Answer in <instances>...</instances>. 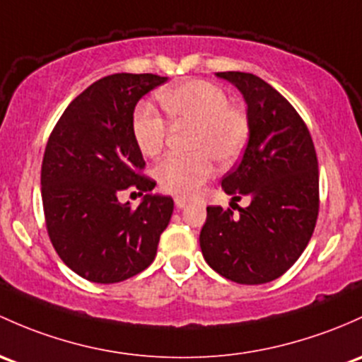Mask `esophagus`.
Listing matches in <instances>:
<instances>
[{
	"mask_svg": "<svg viewBox=\"0 0 362 362\" xmlns=\"http://www.w3.org/2000/svg\"><path fill=\"white\" fill-rule=\"evenodd\" d=\"M189 204V201L185 199V197H175V206L178 208V210H182V208H185Z\"/></svg>",
	"mask_w": 362,
	"mask_h": 362,
	"instance_id": "1",
	"label": "esophagus"
}]
</instances>
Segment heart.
<instances>
[{
  "mask_svg": "<svg viewBox=\"0 0 362 362\" xmlns=\"http://www.w3.org/2000/svg\"><path fill=\"white\" fill-rule=\"evenodd\" d=\"M170 121L177 127H194L189 156H168L156 166L154 175L163 191L194 196L215 171V161L230 165L239 158L250 135L248 116L229 104L220 86L203 79H191L165 88L158 95ZM133 139L142 154L158 156L168 136V124L149 104L133 114Z\"/></svg>",
  "mask_w": 362,
  "mask_h": 362,
  "instance_id": "obj_1",
  "label": "heart"
}]
</instances>
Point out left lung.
Segmentation results:
<instances>
[{
  "label": "left lung",
  "instance_id": "8db88e82",
  "mask_svg": "<svg viewBox=\"0 0 362 362\" xmlns=\"http://www.w3.org/2000/svg\"><path fill=\"white\" fill-rule=\"evenodd\" d=\"M243 93L250 123L241 163L222 178L232 203L250 197L239 215L206 208L199 245L206 264L239 284L283 276L309 245L319 213L314 142L295 107L250 72H216Z\"/></svg>",
  "mask_w": 362,
  "mask_h": 362
}]
</instances>
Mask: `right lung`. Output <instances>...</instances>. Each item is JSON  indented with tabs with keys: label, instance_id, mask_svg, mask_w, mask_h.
Here are the masks:
<instances>
[{
	"label": "right lung",
	"instance_id": "1",
	"mask_svg": "<svg viewBox=\"0 0 362 362\" xmlns=\"http://www.w3.org/2000/svg\"><path fill=\"white\" fill-rule=\"evenodd\" d=\"M168 78L105 76L71 102L53 128L41 165V197L50 241L64 264L91 283L111 284L152 264L173 199L151 194L156 182L133 139L140 98ZM146 192L132 209L119 194ZM135 194V192H133Z\"/></svg>",
	"mask_w": 362,
	"mask_h": 362
}]
</instances>
